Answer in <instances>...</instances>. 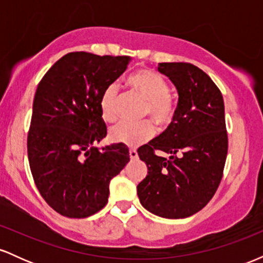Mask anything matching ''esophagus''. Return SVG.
Returning a JSON list of instances; mask_svg holds the SVG:
<instances>
[{
  "mask_svg": "<svg viewBox=\"0 0 263 263\" xmlns=\"http://www.w3.org/2000/svg\"><path fill=\"white\" fill-rule=\"evenodd\" d=\"M129 157H131V159H137L138 158V155H137V151L136 149H129Z\"/></svg>",
  "mask_w": 263,
  "mask_h": 263,
  "instance_id": "34e87169",
  "label": "esophagus"
}]
</instances>
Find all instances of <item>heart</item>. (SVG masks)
<instances>
[{"label": "heart", "instance_id": "obj_1", "mask_svg": "<svg viewBox=\"0 0 263 263\" xmlns=\"http://www.w3.org/2000/svg\"><path fill=\"white\" fill-rule=\"evenodd\" d=\"M128 85L144 100L142 116H149L159 128H167L174 121L176 102L170 95V85L161 74L148 69H141L128 78ZM100 111L105 121L112 122L119 116V95L115 84L108 85L101 93ZM155 126L149 120L140 123L120 122L110 129L115 142L138 146L155 136Z\"/></svg>", "mask_w": 263, "mask_h": 263}]
</instances>
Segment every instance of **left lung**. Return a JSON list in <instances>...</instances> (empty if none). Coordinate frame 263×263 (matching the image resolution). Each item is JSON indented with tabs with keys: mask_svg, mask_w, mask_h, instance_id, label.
I'll list each match as a JSON object with an SVG mask.
<instances>
[{
	"mask_svg": "<svg viewBox=\"0 0 263 263\" xmlns=\"http://www.w3.org/2000/svg\"><path fill=\"white\" fill-rule=\"evenodd\" d=\"M158 71L176 85L179 99L172 125L137 149L148 167L137 195L152 214L183 219L203 209L222 179L229 142L224 99L209 75L190 63H159Z\"/></svg>",
	"mask_w": 263,
	"mask_h": 263,
	"instance_id": "1",
	"label": "left lung"
}]
</instances>
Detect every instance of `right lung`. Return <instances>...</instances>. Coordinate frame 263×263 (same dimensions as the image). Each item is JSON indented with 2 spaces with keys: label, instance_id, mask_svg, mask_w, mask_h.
Masks as SVG:
<instances>
[{
  "label": "right lung",
  "instance_id": "1",
  "mask_svg": "<svg viewBox=\"0 0 263 263\" xmlns=\"http://www.w3.org/2000/svg\"><path fill=\"white\" fill-rule=\"evenodd\" d=\"M128 62V57L68 53L39 81L27 152L35 186L60 215L83 219L101 210L110 180L129 162L122 143L92 147L107 135L101 93Z\"/></svg>",
  "mask_w": 263,
  "mask_h": 263
}]
</instances>
